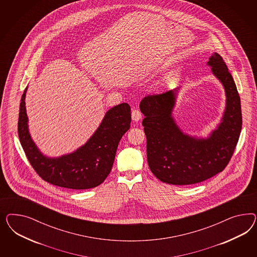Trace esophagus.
Instances as JSON below:
<instances>
[{"label": "esophagus", "instance_id": "obj_1", "mask_svg": "<svg viewBox=\"0 0 257 257\" xmlns=\"http://www.w3.org/2000/svg\"><path fill=\"white\" fill-rule=\"evenodd\" d=\"M142 118V114L140 112V110L138 109H135L132 111V119L134 121H139Z\"/></svg>", "mask_w": 257, "mask_h": 257}]
</instances>
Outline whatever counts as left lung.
<instances>
[{
    "label": "left lung",
    "instance_id": "left-lung-1",
    "mask_svg": "<svg viewBox=\"0 0 257 257\" xmlns=\"http://www.w3.org/2000/svg\"><path fill=\"white\" fill-rule=\"evenodd\" d=\"M207 65L224 86L226 108L218 126L207 139L182 132L171 112L177 88L148 95L140 101L142 125L147 138L150 170L164 183L187 186L201 183L221 172L231 160L242 128L241 104L233 77L224 60L214 53Z\"/></svg>",
    "mask_w": 257,
    "mask_h": 257
}]
</instances>
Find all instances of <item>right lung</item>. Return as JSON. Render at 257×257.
Returning <instances> with one entry per match:
<instances>
[{
	"instance_id": "obj_1",
	"label": "right lung",
	"mask_w": 257,
	"mask_h": 257,
	"mask_svg": "<svg viewBox=\"0 0 257 257\" xmlns=\"http://www.w3.org/2000/svg\"><path fill=\"white\" fill-rule=\"evenodd\" d=\"M25 88L22 96L18 121L21 144L33 169L48 183L70 189H87L101 185L108 176L120 139L130 128L131 107L120 103L110 109L101 124L85 145L67 156H43L28 131Z\"/></svg>"
}]
</instances>
